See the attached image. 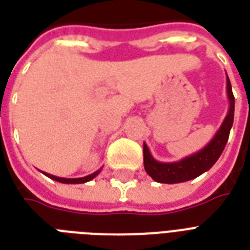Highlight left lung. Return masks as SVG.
Instances as JSON below:
<instances>
[{
	"label": "left lung",
	"mask_w": 250,
	"mask_h": 250,
	"mask_svg": "<svg viewBox=\"0 0 250 250\" xmlns=\"http://www.w3.org/2000/svg\"><path fill=\"white\" fill-rule=\"evenodd\" d=\"M227 97H229V111L225 121L221 125L214 137L205 145L201 150L194 154L186 157L176 162H160L152 156L148 145L144 143V167L146 174L157 183L175 184L183 183L197 178L201 174L210 170L213 165L221 157L227 141L229 131L233 125V113H235V97L232 93V86L227 76Z\"/></svg>",
	"instance_id": "obj_1"
}]
</instances>
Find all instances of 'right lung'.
Returning <instances> with one entry per match:
<instances>
[{
    "mask_svg": "<svg viewBox=\"0 0 250 250\" xmlns=\"http://www.w3.org/2000/svg\"><path fill=\"white\" fill-rule=\"evenodd\" d=\"M100 172H101V168L96 171V172H93V174L86 175V176H84V178H58V176H56V175L48 174V172H44V171H42V174L46 175L48 178L53 179V180H56V182L64 183V184H82V183H86V182H89V180H92V179L96 178Z\"/></svg>",
    "mask_w": 250,
    "mask_h": 250,
    "instance_id": "add662e5",
    "label": "right lung"
}]
</instances>
